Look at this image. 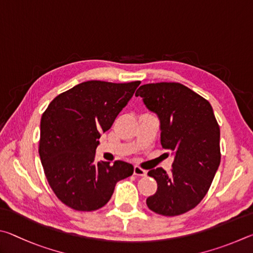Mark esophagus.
<instances>
[{"label": "esophagus", "mask_w": 253, "mask_h": 253, "mask_svg": "<svg viewBox=\"0 0 253 253\" xmlns=\"http://www.w3.org/2000/svg\"><path fill=\"white\" fill-rule=\"evenodd\" d=\"M133 174L138 175V176H145V175H147V171L142 169V168L135 166L134 169H133Z\"/></svg>", "instance_id": "esophagus-1"}]
</instances>
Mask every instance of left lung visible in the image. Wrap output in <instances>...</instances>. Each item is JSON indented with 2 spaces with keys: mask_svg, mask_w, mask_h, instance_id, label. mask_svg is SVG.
Instances as JSON below:
<instances>
[{
  "mask_svg": "<svg viewBox=\"0 0 253 253\" xmlns=\"http://www.w3.org/2000/svg\"><path fill=\"white\" fill-rule=\"evenodd\" d=\"M135 95L158 114L162 147L174 154L170 173L162 168L148 172L158 190L147 205L161 215L183 214L206 197L220 165V127L213 110L205 97L176 82L143 84Z\"/></svg>",
  "mask_w": 253,
  "mask_h": 253,
  "instance_id": "1",
  "label": "left lung"
}]
</instances>
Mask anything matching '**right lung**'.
I'll use <instances>...</instances> for the list:
<instances>
[{
  "label": "right lung",
  "mask_w": 253,
  "mask_h": 253,
  "mask_svg": "<svg viewBox=\"0 0 253 253\" xmlns=\"http://www.w3.org/2000/svg\"><path fill=\"white\" fill-rule=\"evenodd\" d=\"M140 83H80L55 96L43 112L39 153L44 174L71 209H100L118 181L133 173V166L124 161L95 162V150Z\"/></svg>",
  "instance_id": "add662e5"
}]
</instances>
